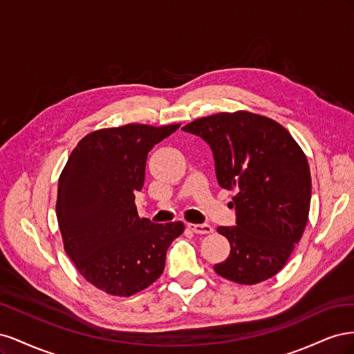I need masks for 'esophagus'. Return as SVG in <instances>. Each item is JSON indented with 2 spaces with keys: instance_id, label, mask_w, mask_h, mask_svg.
I'll list each match as a JSON object with an SVG mask.
<instances>
[{
  "instance_id": "obj_1",
  "label": "esophagus",
  "mask_w": 354,
  "mask_h": 354,
  "mask_svg": "<svg viewBox=\"0 0 354 354\" xmlns=\"http://www.w3.org/2000/svg\"><path fill=\"white\" fill-rule=\"evenodd\" d=\"M187 229L192 230L194 233H198V234H208V233H212L214 229L212 226H209V224H190L187 223Z\"/></svg>"
}]
</instances>
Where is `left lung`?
Here are the masks:
<instances>
[{
    "instance_id": "1",
    "label": "left lung",
    "mask_w": 354,
    "mask_h": 354,
    "mask_svg": "<svg viewBox=\"0 0 354 354\" xmlns=\"http://www.w3.org/2000/svg\"><path fill=\"white\" fill-rule=\"evenodd\" d=\"M183 131L205 140L223 189L236 190V226H220L230 254L214 266L224 279L254 285L286 264L306 229L312 178L307 158L285 128L251 112L217 113Z\"/></svg>"
}]
</instances>
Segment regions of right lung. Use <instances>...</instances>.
<instances>
[{
  "mask_svg": "<svg viewBox=\"0 0 354 354\" xmlns=\"http://www.w3.org/2000/svg\"><path fill=\"white\" fill-rule=\"evenodd\" d=\"M178 127L127 124L90 133L62 171L56 214L65 251L85 279L111 295L152 285L168 246L185 230L181 221L140 218L134 203L147 153Z\"/></svg>",
  "mask_w": 354,
  "mask_h": 354,
  "instance_id": "right-lung-1",
  "label": "right lung"
}]
</instances>
